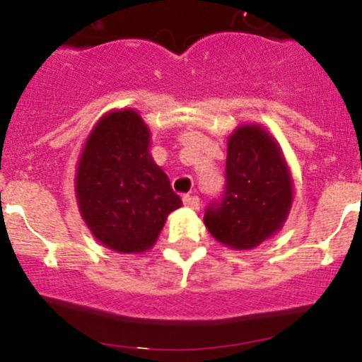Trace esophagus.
Listing matches in <instances>:
<instances>
[{"label": "esophagus", "instance_id": "obj_1", "mask_svg": "<svg viewBox=\"0 0 362 362\" xmlns=\"http://www.w3.org/2000/svg\"><path fill=\"white\" fill-rule=\"evenodd\" d=\"M184 204L187 208H192V210H199V198L198 196H185Z\"/></svg>", "mask_w": 362, "mask_h": 362}]
</instances>
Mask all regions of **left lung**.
<instances>
[{
  "mask_svg": "<svg viewBox=\"0 0 362 362\" xmlns=\"http://www.w3.org/2000/svg\"><path fill=\"white\" fill-rule=\"evenodd\" d=\"M293 175L275 138L259 124L228 138L226 192L208 206L204 226L233 250H250L282 229L293 206Z\"/></svg>",
  "mask_w": 362,
  "mask_h": 362,
  "instance_id": "1",
  "label": "left lung"
}]
</instances>
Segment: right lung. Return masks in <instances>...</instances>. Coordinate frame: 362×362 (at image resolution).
<instances>
[{"mask_svg": "<svg viewBox=\"0 0 362 362\" xmlns=\"http://www.w3.org/2000/svg\"><path fill=\"white\" fill-rule=\"evenodd\" d=\"M148 147L151 129L140 113L113 110L93 127L76 164L80 215L101 245L120 254L154 247L168 215L182 206Z\"/></svg>", "mask_w": 362, "mask_h": 362, "instance_id": "add662e5", "label": "right lung"}]
</instances>
